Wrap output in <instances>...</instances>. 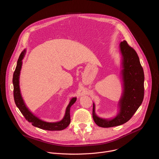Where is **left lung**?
Returning <instances> with one entry per match:
<instances>
[{
    "mask_svg": "<svg viewBox=\"0 0 159 159\" xmlns=\"http://www.w3.org/2000/svg\"><path fill=\"white\" fill-rule=\"evenodd\" d=\"M120 48L122 56L123 90L119 101V113L111 120L99 118L96 115L93 103L94 121L98 126L102 128L116 126L126 123L140 106L144 98V72L139 57L125 40L121 42Z\"/></svg>",
    "mask_w": 159,
    "mask_h": 159,
    "instance_id": "left-lung-1",
    "label": "left lung"
}]
</instances>
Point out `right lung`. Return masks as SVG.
Segmentation results:
<instances>
[{
    "instance_id": "right-lung-1",
    "label": "right lung",
    "mask_w": 159,
    "mask_h": 159,
    "mask_svg": "<svg viewBox=\"0 0 159 159\" xmlns=\"http://www.w3.org/2000/svg\"><path fill=\"white\" fill-rule=\"evenodd\" d=\"M26 50H24L23 52H22L19 59L17 62L16 68L15 71L13 74V79H12V83L14 86V99L16 103V105L19 108L20 112L25 116L26 120L30 122L33 126L39 128L40 129H45V130H49V131H58V130H63L66 128L69 125L70 123V107L75 103L77 100L76 98H73L69 105L66 108L65 114L63 118L58 122L55 123H48L42 121L34 116L33 113L28 109L26 107L23 99L20 94V88H19V75H20V71L21 70L22 63V59L24 58L25 55Z\"/></svg>"
}]
</instances>
